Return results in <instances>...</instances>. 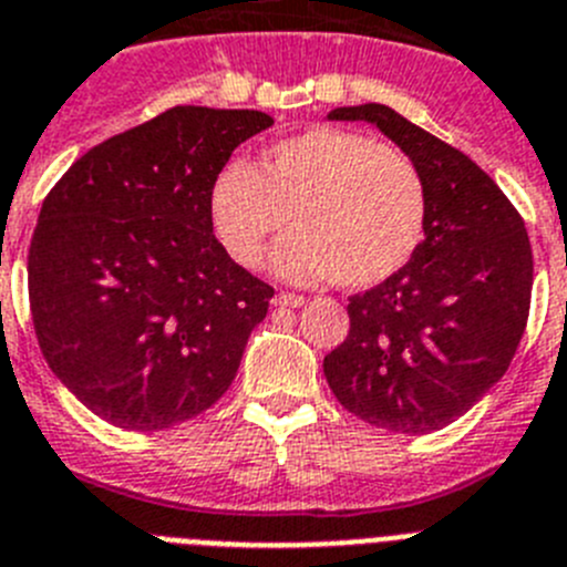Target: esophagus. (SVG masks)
Segmentation results:
<instances>
[{
  "label": "esophagus",
  "instance_id": "34e87169",
  "mask_svg": "<svg viewBox=\"0 0 567 567\" xmlns=\"http://www.w3.org/2000/svg\"><path fill=\"white\" fill-rule=\"evenodd\" d=\"M305 302H308V299L299 293H279L277 299H274V305H277V308H302Z\"/></svg>",
  "mask_w": 567,
  "mask_h": 567
}]
</instances>
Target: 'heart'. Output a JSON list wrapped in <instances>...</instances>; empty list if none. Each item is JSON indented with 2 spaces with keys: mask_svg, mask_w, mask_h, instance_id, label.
Listing matches in <instances>:
<instances>
[{
  "mask_svg": "<svg viewBox=\"0 0 567 567\" xmlns=\"http://www.w3.org/2000/svg\"><path fill=\"white\" fill-rule=\"evenodd\" d=\"M206 208L217 243L243 268L259 265L265 246L293 217L299 228L271 257L279 277L370 288L415 254L426 195L398 150L361 132L313 126L268 146L257 169L246 161L223 163Z\"/></svg>",
  "mask_w": 567,
  "mask_h": 567,
  "instance_id": "obj_1",
  "label": "heart"
}]
</instances>
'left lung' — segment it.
Instances as JSON below:
<instances>
[{"instance_id":"obj_1","label":"left lung","mask_w":567,"mask_h":567,"mask_svg":"<svg viewBox=\"0 0 567 567\" xmlns=\"http://www.w3.org/2000/svg\"><path fill=\"white\" fill-rule=\"evenodd\" d=\"M328 118L375 124L410 157L426 220L401 271L350 296V333L324 355V379L347 412L379 430H443L517 353L534 282L525 223L472 157L390 106H339Z\"/></svg>"}]
</instances>
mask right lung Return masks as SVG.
Here are the masks:
<instances>
[{"label":"right lung","instance_id":"obj_1","mask_svg":"<svg viewBox=\"0 0 567 567\" xmlns=\"http://www.w3.org/2000/svg\"><path fill=\"white\" fill-rule=\"evenodd\" d=\"M259 110L175 106L64 172L28 254L30 313L55 379L112 426L172 430L231 386L274 288L217 243L208 186Z\"/></svg>","mask_w":567,"mask_h":567}]
</instances>
